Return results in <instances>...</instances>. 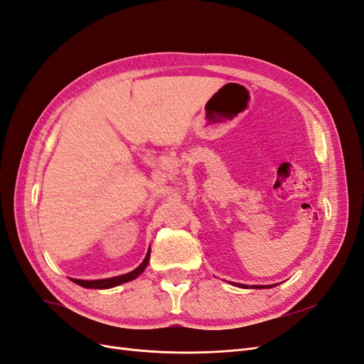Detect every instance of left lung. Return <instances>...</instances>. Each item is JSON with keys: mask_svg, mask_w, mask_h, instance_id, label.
<instances>
[{"mask_svg": "<svg viewBox=\"0 0 364 364\" xmlns=\"http://www.w3.org/2000/svg\"><path fill=\"white\" fill-rule=\"evenodd\" d=\"M237 286L238 287H247V284H240V283H237ZM274 286H277V284H274ZM272 284H269V286H252V289H267V287H274Z\"/></svg>", "mask_w": 364, "mask_h": 364, "instance_id": "left-lung-1", "label": "left lung"}]
</instances>
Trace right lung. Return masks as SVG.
Masks as SVG:
<instances>
[{
	"mask_svg": "<svg viewBox=\"0 0 364 364\" xmlns=\"http://www.w3.org/2000/svg\"><path fill=\"white\" fill-rule=\"evenodd\" d=\"M149 258H151V249L147 250L146 258L143 259V263L139 264L136 269H134L132 272L124 274V275H118V277H112V278H102V279H75L72 278L73 283H77L78 286L87 287V289H109V287H115L118 284H123L127 282H132L138 275H141L144 272V269L147 267Z\"/></svg>",
	"mask_w": 364,
	"mask_h": 364,
	"instance_id": "1",
	"label": "right lung"
}]
</instances>
